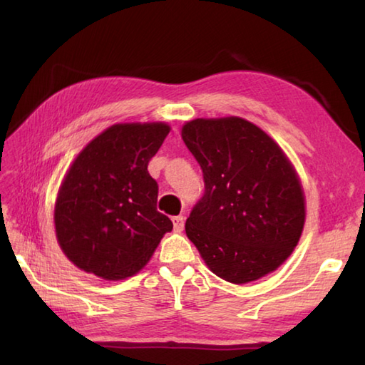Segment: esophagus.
<instances>
[{
    "instance_id": "obj_1",
    "label": "esophagus",
    "mask_w": 365,
    "mask_h": 365,
    "mask_svg": "<svg viewBox=\"0 0 365 365\" xmlns=\"http://www.w3.org/2000/svg\"><path fill=\"white\" fill-rule=\"evenodd\" d=\"M183 216H174L173 218V224H174V230L175 232H182L183 230Z\"/></svg>"
}]
</instances>
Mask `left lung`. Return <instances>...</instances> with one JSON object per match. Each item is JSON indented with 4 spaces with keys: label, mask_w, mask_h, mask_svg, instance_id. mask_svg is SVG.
<instances>
[{
    "label": "left lung",
    "mask_w": 365,
    "mask_h": 365,
    "mask_svg": "<svg viewBox=\"0 0 365 365\" xmlns=\"http://www.w3.org/2000/svg\"><path fill=\"white\" fill-rule=\"evenodd\" d=\"M182 139L204 174L205 192L185 230L205 265L237 285L273 273L297 247L306 221L290 160L273 138L237 115L190 120Z\"/></svg>",
    "instance_id": "left-lung-1"
}]
</instances>
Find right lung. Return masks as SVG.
<instances>
[{
	"label": "right lung",
	"mask_w": 365,
	"mask_h": 365,
	"mask_svg": "<svg viewBox=\"0 0 365 365\" xmlns=\"http://www.w3.org/2000/svg\"><path fill=\"white\" fill-rule=\"evenodd\" d=\"M170 127L114 123L66 173L54 202L59 247L75 267L106 281L139 273L173 222L157 210L158 185L147 165Z\"/></svg>",
	"instance_id": "right-lung-1"
}]
</instances>
